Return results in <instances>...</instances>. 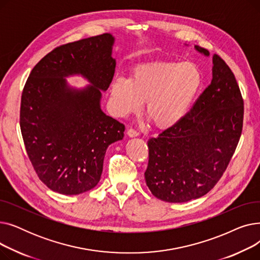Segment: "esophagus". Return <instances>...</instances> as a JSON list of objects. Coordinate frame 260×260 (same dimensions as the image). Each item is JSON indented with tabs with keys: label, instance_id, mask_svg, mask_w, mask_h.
I'll return each instance as SVG.
<instances>
[{
	"label": "esophagus",
	"instance_id": "1",
	"mask_svg": "<svg viewBox=\"0 0 260 260\" xmlns=\"http://www.w3.org/2000/svg\"><path fill=\"white\" fill-rule=\"evenodd\" d=\"M126 134H127L128 137H137V136H138V132H137V131H135L134 128H129V129H127Z\"/></svg>",
	"mask_w": 260,
	"mask_h": 260
}]
</instances>
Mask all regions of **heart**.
Here are the masks:
<instances>
[{"mask_svg":"<svg viewBox=\"0 0 260 260\" xmlns=\"http://www.w3.org/2000/svg\"><path fill=\"white\" fill-rule=\"evenodd\" d=\"M203 75L193 62L157 61L135 67L131 78L112 84V105L120 117L139 111L159 129H168L187 115L202 87Z\"/></svg>","mask_w":260,"mask_h":260,"instance_id":"1","label":"heart"}]
</instances>
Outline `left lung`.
Masks as SVG:
<instances>
[{
	"label": "left lung",
	"mask_w": 260,
	"mask_h": 260,
	"mask_svg": "<svg viewBox=\"0 0 260 260\" xmlns=\"http://www.w3.org/2000/svg\"><path fill=\"white\" fill-rule=\"evenodd\" d=\"M204 56L210 52L200 46ZM243 123V99L228 64L213 56V79L178 124L147 141L145 182L158 199L180 203L209 193L233 157Z\"/></svg>",
	"instance_id": "left-lung-1"
}]
</instances>
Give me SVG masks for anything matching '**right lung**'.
Returning a JSON list of instances; mask_svg holds the SVG:
<instances>
[{
    "instance_id": "right-lung-1",
    "label": "right lung",
    "mask_w": 260,
    "mask_h": 260,
    "mask_svg": "<svg viewBox=\"0 0 260 260\" xmlns=\"http://www.w3.org/2000/svg\"><path fill=\"white\" fill-rule=\"evenodd\" d=\"M111 34L82 39L51 50L32 68L23 88L20 126L27 155L48 188L79 195L98 184L106 148L122 140L124 125L100 107L101 90L114 78ZM81 74L82 90L65 76Z\"/></svg>"
}]
</instances>
